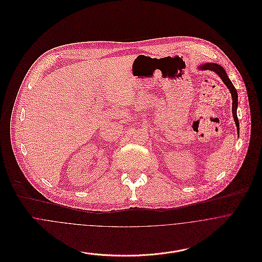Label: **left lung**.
<instances>
[{"mask_svg": "<svg viewBox=\"0 0 262 262\" xmlns=\"http://www.w3.org/2000/svg\"><path fill=\"white\" fill-rule=\"evenodd\" d=\"M199 71H211L213 73H215L216 75H219L220 78L222 79V81L226 84V86L228 88V90L231 93V97H232V114H233V118L237 127V133H238V137H239V121H238V117H237V108H238V94L237 91L235 89V86L233 85L232 81L230 80V78L228 77V75L226 74L224 69L218 64V63H214V62H207V63H203L200 64L198 67Z\"/></svg>", "mask_w": 262, "mask_h": 262, "instance_id": "obj_1", "label": "left lung"}]
</instances>
